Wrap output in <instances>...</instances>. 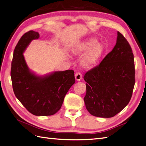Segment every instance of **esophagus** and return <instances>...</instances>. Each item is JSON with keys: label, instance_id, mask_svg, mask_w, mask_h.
Listing matches in <instances>:
<instances>
[{"label": "esophagus", "instance_id": "34e87169", "mask_svg": "<svg viewBox=\"0 0 146 146\" xmlns=\"http://www.w3.org/2000/svg\"><path fill=\"white\" fill-rule=\"evenodd\" d=\"M75 78L77 81H80L82 79V75L80 72H77L75 74Z\"/></svg>", "mask_w": 146, "mask_h": 146}]
</instances>
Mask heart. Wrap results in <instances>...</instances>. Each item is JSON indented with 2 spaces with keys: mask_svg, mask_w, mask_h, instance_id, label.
Masks as SVG:
<instances>
[{
  "mask_svg": "<svg viewBox=\"0 0 146 146\" xmlns=\"http://www.w3.org/2000/svg\"><path fill=\"white\" fill-rule=\"evenodd\" d=\"M96 38H89L80 42L73 48L75 54H82L85 52L81 59V64L85 67H91L100 59L105 51V46L101 42H97Z\"/></svg>",
  "mask_w": 146,
  "mask_h": 146,
  "instance_id": "heart-1",
  "label": "heart"
}]
</instances>
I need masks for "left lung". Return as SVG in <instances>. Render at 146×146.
Wrapping results in <instances>:
<instances>
[{
  "mask_svg": "<svg viewBox=\"0 0 146 146\" xmlns=\"http://www.w3.org/2000/svg\"><path fill=\"white\" fill-rule=\"evenodd\" d=\"M116 43L100 64L85 73L84 102L91 115L111 118L129 104L135 84L134 55L119 31Z\"/></svg>",
  "mask_w": 146,
  "mask_h": 146,
  "instance_id": "obj_1",
  "label": "left lung"
}]
</instances>
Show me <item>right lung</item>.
<instances>
[{
  "label": "right lung",
  "instance_id": "obj_1",
  "mask_svg": "<svg viewBox=\"0 0 146 146\" xmlns=\"http://www.w3.org/2000/svg\"><path fill=\"white\" fill-rule=\"evenodd\" d=\"M39 38L38 32L31 30L20 39L14 49L10 75L14 94L28 111L36 116H50L61 108L66 94L75 84V77L73 70L44 76L32 72L23 52L32 41Z\"/></svg>",
  "mask_w": 146,
  "mask_h": 146
}]
</instances>
